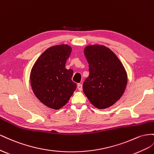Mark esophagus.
<instances>
[{"label": "esophagus", "instance_id": "1", "mask_svg": "<svg viewBox=\"0 0 154 154\" xmlns=\"http://www.w3.org/2000/svg\"><path fill=\"white\" fill-rule=\"evenodd\" d=\"M77 88L79 91H82V85L81 84H78L77 85Z\"/></svg>", "mask_w": 154, "mask_h": 154}]
</instances>
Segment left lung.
I'll use <instances>...</instances> for the list:
<instances>
[{"label":"left lung","instance_id":"left-lung-1","mask_svg":"<svg viewBox=\"0 0 154 154\" xmlns=\"http://www.w3.org/2000/svg\"><path fill=\"white\" fill-rule=\"evenodd\" d=\"M84 54L90 74L83 83V91L96 108L112 106L126 87L127 73L123 65L110 49L103 45L87 46Z\"/></svg>","mask_w":154,"mask_h":154}]
</instances>
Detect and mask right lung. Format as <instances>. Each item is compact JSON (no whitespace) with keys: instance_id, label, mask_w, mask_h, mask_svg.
<instances>
[{"instance_id":"1","label":"right lung","mask_w":154,"mask_h":154,"mask_svg":"<svg viewBox=\"0 0 154 154\" xmlns=\"http://www.w3.org/2000/svg\"><path fill=\"white\" fill-rule=\"evenodd\" d=\"M72 52L67 45L51 46L35 63L30 82L37 98L46 106L59 109L66 104L77 88L72 81L73 70L65 68Z\"/></svg>"}]
</instances>
